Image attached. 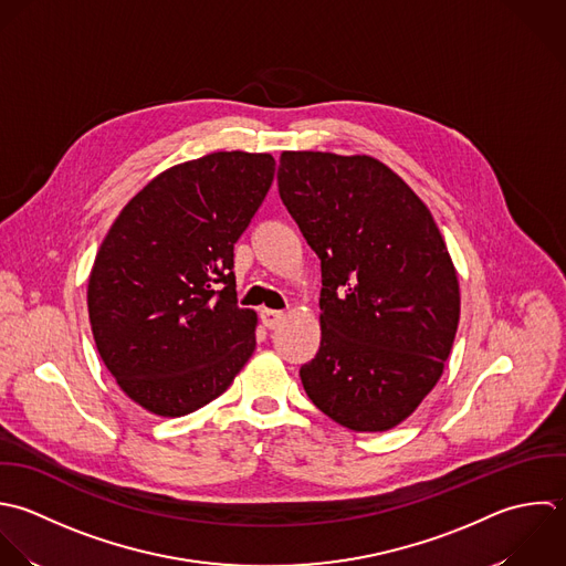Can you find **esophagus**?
Wrapping results in <instances>:
<instances>
[{
    "mask_svg": "<svg viewBox=\"0 0 566 566\" xmlns=\"http://www.w3.org/2000/svg\"><path fill=\"white\" fill-rule=\"evenodd\" d=\"M260 319H262V324H264L269 331H273V328H277V326L282 324V319H284V313H282V311L262 308V311H260Z\"/></svg>",
    "mask_w": 566,
    "mask_h": 566,
    "instance_id": "1",
    "label": "esophagus"
}]
</instances>
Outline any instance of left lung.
I'll return each mask as SVG.
<instances>
[{"label": "left lung", "mask_w": 566, "mask_h": 566, "mask_svg": "<svg viewBox=\"0 0 566 566\" xmlns=\"http://www.w3.org/2000/svg\"><path fill=\"white\" fill-rule=\"evenodd\" d=\"M280 198L322 260L308 399L355 432L406 421L443 375L459 277L423 200L373 156L282 151Z\"/></svg>", "instance_id": "8db88e82"}]
</instances>
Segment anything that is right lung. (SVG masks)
Segmentation results:
<instances>
[{
    "mask_svg": "<svg viewBox=\"0 0 566 566\" xmlns=\"http://www.w3.org/2000/svg\"><path fill=\"white\" fill-rule=\"evenodd\" d=\"M275 176L271 154L213 151L149 180L109 227L87 282L96 350L158 417L220 397L255 350L238 306L233 244Z\"/></svg>",
    "mask_w": 566,
    "mask_h": 566,
    "instance_id": "add662e5",
    "label": "right lung"
}]
</instances>
